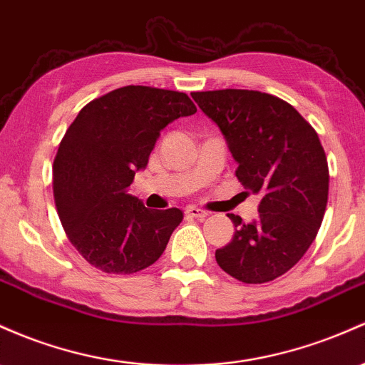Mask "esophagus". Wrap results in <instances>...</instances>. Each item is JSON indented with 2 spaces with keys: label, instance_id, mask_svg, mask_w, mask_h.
I'll return each mask as SVG.
<instances>
[{
  "label": "esophagus",
  "instance_id": "34e87169",
  "mask_svg": "<svg viewBox=\"0 0 365 365\" xmlns=\"http://www.w3.org/2000/svg\"><path fill=\"white\" fill-rule=\"evenodd\" d=\"M185 215L192 216V218L204 220V218H206V216H207V211L199 210V207H195V206H189V207H185Z\"/></svg>",
  "mask_w": 365,
  "mask_h": 365
}]
</instances>
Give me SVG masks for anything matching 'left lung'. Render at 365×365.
<instances>
[{"mask_svg":"<svg viewBox=\"0 0 365 365\" xmlns=\"http://www.w3.org/2000/svg\"><path fill=\"white\" fill-rule=\"evenodd\" d=\"M190 95L225 137L239 164V182L259 195L255 222L228 215L235 234L216 250V263L241 282H270L302 259L326 213L329 168L319 135L274 95L255 90Z\"/></svg>","mask_w":365,"mask_h":365,"instance_id":"left-lung-1","label":"left lung"}]
</instances>
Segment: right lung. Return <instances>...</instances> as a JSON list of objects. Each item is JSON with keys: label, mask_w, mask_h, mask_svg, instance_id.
<instances>
[{"label": "right lung", "mask_w": 365, "mask_h": 365, "mask_svg": "<svg viewBox=\"0 0 365 365\" xmlns=\"http://www.w3.org/2000/svg\"><path fill=\"white\" fill-rule=\"evenodd\" d=\"M197 112L185 93L123 86L86 103L60 142L53 195L63 230L90 265L135 274L158 262L183 213L128 194L163 128Z\"/></svg>", "instance_id": "obj_1"}]
</instances>
